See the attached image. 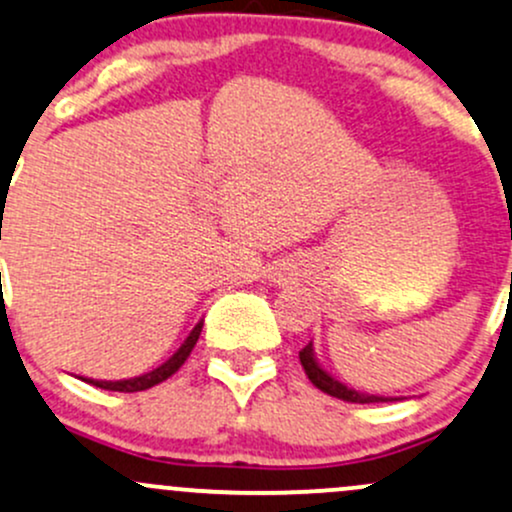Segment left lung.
<instances>
[{
	"instance_id": "obj_1",
	"label": "left lung",
	"mask_w": 512,
	"mask_h": 512,
	"mask_svg": "<svg viewBox=\"0 0 512 512\" xmlns=\"http://www.w3.org/2000/svg\"><path fill=\"white\" fill-rule=\"evenodd\" d=\"M299 359H301L303 372H306L308 379H311V384L316 386V389L323 391V393H328V396L340 398V401H347V403H386V401H393V398L369 396V393H359L355 389H347L345 384H340V381H335L333 376L325 374L323 369L318 367L316 357H313V345H311V342H308V345L299 352Z\"/></svg>"
}]
</instances>
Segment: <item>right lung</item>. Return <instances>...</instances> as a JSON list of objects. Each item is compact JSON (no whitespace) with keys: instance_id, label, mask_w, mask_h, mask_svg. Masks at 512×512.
<instances>
[{"instance_id":"right-lung-1","label":"right lung","mask_w":512,"mask_h":512,"mask_svg":"<svg viewBox=\"0 0 512 512\" xmlns=\"http://www.w3.org/2000/svg\"><path fill=\"white\" fill-rule=\"evenodd\" d=\"M201 325H204V323L196 325L192 333H189V338L184 340V345L179 347V350L174 352V355L167 359V362L162 364V367L153 369V372H148V374H143V376H136V379H123V381H94V379H84V381H89V384L97 386V389L121 391V393H136V391L153 389L155 384H162V381H165V379H170V376L177 372V369L182 367L184 362H187V357L192 355L196 340H199V335H201Z\"/></svg>"}]
</instances>
